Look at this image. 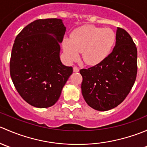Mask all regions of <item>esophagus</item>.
I'll use <instances>...</instances> for the list:
<instances>
[{
    "label": "esophagus",
    "mask_w": 147,
    "mask_h": 147,
    "mask_svg": "<svg viewBox=\"0 0 147 147\" xmlns=\"http://www.w3.org/2000/svg\"><path fill=\"white\" fill-rule=\"evenodd\" d=\"M73 71H74V72H78L80 71V69H79V68L78 67H74Z\"/></svg>",
    "instance_id": "esophagus-1"
}]
</instances>
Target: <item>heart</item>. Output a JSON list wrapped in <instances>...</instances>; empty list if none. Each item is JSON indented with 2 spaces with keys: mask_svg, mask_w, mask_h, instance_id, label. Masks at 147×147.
Instances as JSON below:
<instances>
[{
  "mask_svg": "<svg viewBox=\"0 0 147 147\" xmlns=\"http://www.w3.org/2000/svg\"><path fill=\"white\" fill-rule=\"evenodd\" d=\"M116 33L110 28L86 25L72 32L71 39L63 40V48L69 61L78 59L80 52L84 63L95 65L109 56L116 42Z\"/></svg>",
  "mask_w": 147,
  "mask_h": 147,
  "instance_id": "obj_1",
  "label": "heart"
}]
</instances>
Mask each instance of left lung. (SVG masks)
Listing matches in <instances>:
<instances>
[{"label": "left lung", "instance_id": "left-lung-1", "mask_svg": "<svg viewBox=\"0 0 147 147\" xmlns=\"http://www.w3.org/2000/svg\"><path fill=\"white\" fill-rule=\"evenodd\" d=\"M116 42L104 61L80 69L82 94L87 105L107 111L124 101L132 88L137 73V49L129 34L117 28Z\"/></svg>", "mask_w": 147, "mask_h": 147}]
</instances>
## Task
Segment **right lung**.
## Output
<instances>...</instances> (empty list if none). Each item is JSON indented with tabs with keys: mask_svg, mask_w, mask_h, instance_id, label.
Here are the masks:
<instances>
[{
	"mask_svg": "<svg viewBox=\"0 0 147 147\" xmlns=\"http://www.w3.org/2000/svg\"><path fill=\"white\" fill-rule=\"evenodd\" d=\"M66 31L62 19H39L17 35L12 49L10 72L22 98L32 106L47 108L57 102L72 74L60 58Z\"/></svg>",
	"mask_w": 147,
	"mask_h": 147,
	"instance_id": "add662e5",
	"label": "right lung"
}]
</instances>
